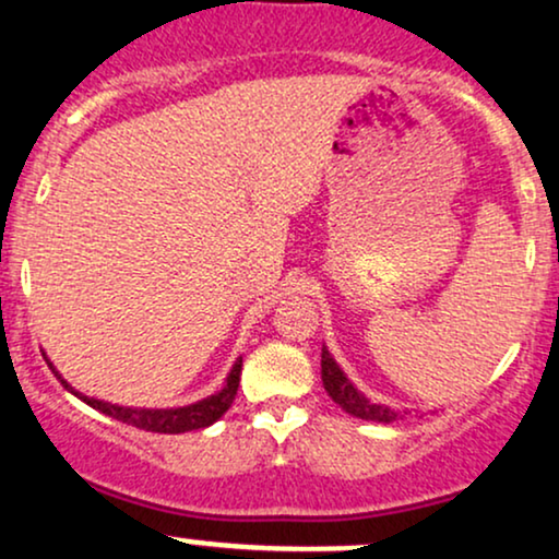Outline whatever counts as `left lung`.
<instances>
[{
    "instance_id": "left-lung-1",
    "label": "left lung",
    "mask_w": 559,
    "mask_h": 559,
    "mask_svg": "<svg viewBox=\"0 0 559 559\" xmlns=\"http://www.w3.org/2000/svg\"><path fill=\"white\" fill-rule=\"evenodd\" d=\"M320 373H323V386L329 391L331 400L336 402L344 413L355 415V418L373 420V423H394L407 415V409H402L400 413V409H391L389 404L370 402L368 396H365L362 391L344 376V370L338 368L336 360H333L331 352L325 349V346L323 352H320Z\"/></svg>"
}]
</instances>
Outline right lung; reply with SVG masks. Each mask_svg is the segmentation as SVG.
<instances>
[{"label":"right lung","instance_id":"add662e5","mask_svg":"<svg viewBox=\"0 0 559 559\" xmlns=\"http://www.w3.org/2000/svg\"><path fill=\"white\" fill-rule=\"evenodd\" d=\"M47 365L52 368V373L60 378L62 386H66L70 394H75L79 400L86 402L88 407L99 409V413H105L115 420L126 423V426L141 428V431H152V433H186V431H197V428L213 426L217 418H223V415H226V409L230 407V404H234L236 389H239V376H241V357H239V360L234 362V368H230L223 389L215 391V394L207 396V400H199L194 404H183V407L150 409V407H120V404L102 402V400H94V396L81 394V391H75L66 381V378L57 373V368L52 362L47 360Z\"/></svg>","mask_w":559,"mask_h":559}]
</instances>
